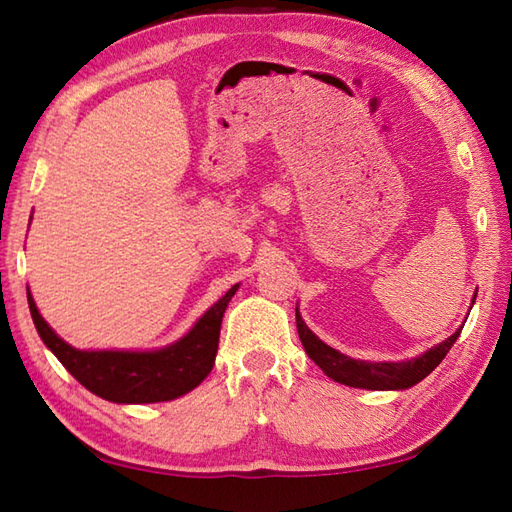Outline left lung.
<instances>
[{"label": "left lung", "mask_w": 512, "mask_h": 512, "mask_svg": "<svg viewBox=\"0 0 512 512\" xmlns=\"http://www.w3.org/2000/svg\"><path fill=\"white\" fill-rule=\"evenodd\" d=\"M475 303V297H473ZM464 325H460L447 341L438 343L436 347H431L424 354L416 358H407V361H358V358H350L341 354L339 350H334L328 343H323L317 334H314L306 321L301 319L299 308H297V330H299V339L303 343V350L317 363L325 376H330L332 380L347 387H358V389H374V391H387V389H409L416 383H420L422 378H427L433 369H436L442 358L447 356L451 350V345L458 341V336L462 332Z\"/></svg>", "instance_id": "left-lung-1"}]
</instances>
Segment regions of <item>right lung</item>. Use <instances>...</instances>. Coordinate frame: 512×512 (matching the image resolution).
<instances>
[{
    "instance_id": "1",
    "label": "right lung",
    "mask_w": 512,
    "mask_h": 512,
    "mask_svg": "<svg viewBox=\"0 0 512 512\" xmlns=\"http://www.w3.org/2000/svg\"><path fill=\"white\" fill-rule=\"evenodd\" d=\"M237 288L213 303L182 339L158 350H76L41 317L30 290L28 306L41 341L85 389L118 405H145L189 394L211 374L224 310Z\"/></svg>"
}]
</instances>
